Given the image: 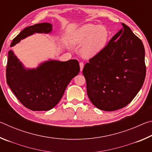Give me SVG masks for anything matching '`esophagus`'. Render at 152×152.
Returning a JSON list of instances; mask_svg holds the SVG:
<instances>
[{"mask_svg":"<svg viewBox=\"0 0 152 152\" xmlns=\"http://www.w3.org/2000/svg\"><path fill=\"white\" fill-rule=\"evenodd\" d=\"M80 71L82 72L84 68V63L83 62H80Z\"/></svg>","mask_w":152,"mask_h":152,"instance_id":"esophagus-1","label":"esophagus"}]
</instances>
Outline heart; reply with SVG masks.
Returning a JSON list of instances; mask_svg holds the SVG:
<instances>
[{
	"label": "heart",
	"mask_w": 152,
	"mask_h": 152,
	"mask_svg": "<svg viewBox=\"0 0 152 152\" xmlns=\"http://www.w3.org/2000/svg\"><path fill=\"white\" fill-rule=\"evenodd\" d=\"M109 32L104 26L86 24L81 27L74 33L72 42L80 45V53L83 57L91 58L99 53L107 45Z\"/></svg>",
	"instance_id": "obj_1"
}]
</instances>
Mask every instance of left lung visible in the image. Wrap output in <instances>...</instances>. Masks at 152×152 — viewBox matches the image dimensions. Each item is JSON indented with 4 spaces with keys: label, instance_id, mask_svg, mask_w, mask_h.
I'll list each match as a JSON object with an SVG mask.
<instances>
[{
    "label": "left lung",
    "instance_id": "left-lung-1",
    "mask_svg": "<svg viewBox=\"0 0 152 152\" xmlns=\"http://www.w3.org/2000/svg\"><path fill=\"white\" fill-rule=\"evenodd\" d=\"M82 70L87 94L98 109L113 111L130 103L145 80V49L127 25Z\"/></svg>",
    "mask_w": 152,
    "mask_h": 152
}]
</instances>
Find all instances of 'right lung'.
Masks as SVG:
<instances>
[{
    "mask_svg": "<svg viewBox=\"0 0 152 152\" xmlns=\"http://www.w3.org/2000/svg\"><path fill=\"white\" fill-rule=\"evenodd\" d=\"M51 29V25L48 23L27 27L14 38L11 47L33 33H48ZM79 72V63L76 60H50L42 64L37 68L27 70L13 52L9 51L6 78L7 84L21 104L27 109L38 111L54 107L71 80Z\"/></svg>",
    "mask_w": 152,
    "mask_h": 152,
    "instance_id": "obj_1",
    "label": "right lung"
}]
</instances>
